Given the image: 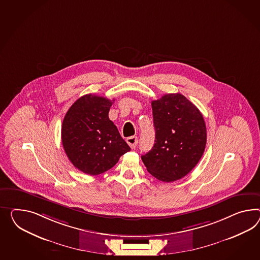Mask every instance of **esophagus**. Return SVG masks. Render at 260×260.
Wrapping results in <instances>:
<instances>
[{
    "instance_id": "esophagus-1",
    "label": "esophagus",
    "mask_w": 260,
    "mask_h": 260,
    "mask_svg": "<svg viewBox=\"0 0 260 260\" xmlns=\"http://www.w3.org/2000/svg\"><path fill=\"white\" fill-rule=\"evenodd\" d=\"M126 142L128 143L129 146L131 147L132 149H134V148H136L137 144H138V138L135 137V136H133V137H129V138H127L126 139Z\"/></svg>"
}]
</instances>
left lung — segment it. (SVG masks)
Returning <instances> with one entry per match:
<instances>
[{
	"mask_svg": "<svg viewBox=\"0 0 260 260\" xmlns=\"http://www.w3.org/2000/svg\"><path fill=\"white\" fill-rule=\"evenodd\" d=\"M155 140L141 155L147 171L162 182L186 176L201 159L207 144V127L200 110L180 93L165 94L152 102Z\"/></svg>",
	"mask_w": 260,
	"mask_h": 260,
	"instance_id": "8db88e82",
	"label": "left lung"
}]
</instances>
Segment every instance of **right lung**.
Masks as SVG:
<instances>
[{"label": "right lung", "instance_id": "right-lung-1", "mask_svg": "<svg viewBox=\"0 0 260 260\" xmlns=\"http://www.w3.org/2000/svg\"><path fill=\"white\" fill-rule=\"evenodd\" d=\"M113 101L84 95L70 107L62 122L61 139L68 158L89 175L107 172L131 150L108 118Z\"/></svg>", "mask_w": 260, "mask_h": 260}]
</instances>
